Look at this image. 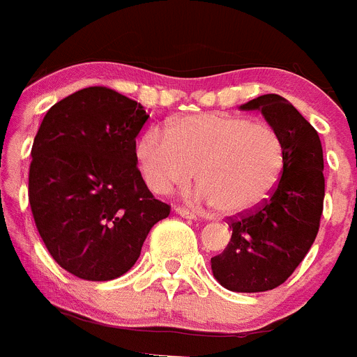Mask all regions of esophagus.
Returning a JSON list of instances; mask_svg holds the SVG:
<instances>
[{"label":"esophagus","instance_id":"34e87169","mask_svg":"<svg viewBox=\"0 0 357 357\" xmlns=\"http://www.w3.org/2000/svg\"><path fill=\"white\" fill-rule=\"evenodd\" d=\"M175 213L182 218H188V220H195V218H197V214H195L193 211L185 209V207H175Z\"/></svg>","mask_w":357,"mask_h":357}]
</instances>
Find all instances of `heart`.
I'll return each instance as SVG.
<instances>
[{"instance_id": "obj_1", "label": "heart", "mask_w": 357, "mask_h": 357, "mask_svg": "<svg viewBox=\"0 0 357 357\" xmlns=\"http://www.w3.org/2000/svg\"><path fill=\"white\" fill-rule=\"evenodd\" d=\"M135 159L155 195L195 178L214 211L241 214L261 206L286 168V146L275 128L227 112L193 114L169 123L166 134L148 130Z\"/></svg>"}]
</instances>
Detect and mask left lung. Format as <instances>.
Here are the masks:
<instances>
[{
	"mask_svg": "<svg viewBox=\"0 0 357 357\" xmlns=\"http://www.w3.org/2000/svg\"><path fill=\"white\" fill-rule=\"evenodd\" d=\"M259 109L286 146V168L272 195L247 213L227 218L232 236L222 254L211 257L223 288L259 293L280 286L304 261L324 213V151L317 130L279 94L241 105Z\"/></svg>",
	"mask_w": 357,
	"mask_h": 357,
	"instance_id": "1",
	"label": "left lung"
}]
</instances>
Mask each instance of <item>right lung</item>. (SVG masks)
Masks as SVG:
<instances>
[{
  "mask_svg": "<svg viewBox=\"0 0 357 357\" xmlns=\"http://www.w3.org/2000/svg\"><path fill=\"white\" fill-rule=\"evenodd\" d=\"M150 116L114 89L94 85L46 112L28 173V202L50 255L85 280L127 273L148 232L169 216L144 184L135 137Z\"/></svg>",
  "mask_w": 357,
  "mask_h": 357,
  "instance_id": "1",
  "label": "right lung"
}]
</instances>
